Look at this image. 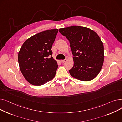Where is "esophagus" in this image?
<instances>
[{
  "instance_id": "esophagus-1",
  "label": "esophagus",
  "mask_w": 122,
  "mask_h": 122,
  "mask_svg": "<svg viewBox=\"0 0 122 122\" xmlns=\"http://www.w3.org/2000/svg\"><path fill=\"white\" fill-rule=\"evenodd\" d=\"M67 59H64V60H61V62H62V63H64V62H66L67 61Z\"/></svg>"
}]
</instances>
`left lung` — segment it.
<instances>
[{
    "label": "left lung",
    "instance_id": "obj_1",
    "mask_svg": "<svg viewBox=\"0 0 122 122\" xmlns=\"http://www.w3.org/2000/svg\"><path fill=\"white\" fill-rule=\"evenodd\" d=\"M69 40L74 56V66L69 70L72 77L84 81L97 76L103 66L104 46L98 35L88 28L73 25L59 30Z\"/></svg>",
    "mask_w": 122,
    "mask_h": 122
}]
</instances>
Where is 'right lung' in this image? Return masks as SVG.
I'll return each mask as SVG.
<instances>
[{"instance_id": "right-lung-1", "label": "right lung", "mask_w": 122, "mask_h": 122, "mask_svg": "<svg viewBox=\"0 0 122 122\" xmlns=\"http://www.w3.org/2000/svg\"><path fill=\"white\" fill-rule=\"evenodd\" d=\"M58 29H51L29 38L19 51L18 63L24 77L30 84L39 86L52 80L58 68L52 57V44Z\"/></svg>"}]
</instances>
